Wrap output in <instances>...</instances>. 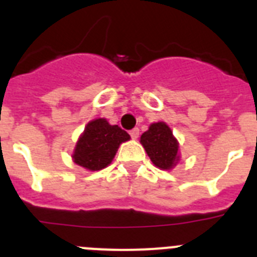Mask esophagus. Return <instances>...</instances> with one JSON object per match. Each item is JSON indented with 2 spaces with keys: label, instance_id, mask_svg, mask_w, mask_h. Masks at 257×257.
Segmentation results:
<instances>
[{
  "label": "esophagus",
  "instance_id": "esophagus-1",
  "mask_svg": "<svg viewBox=\"0 0 257 257\" xmlns=\"http://www.w3.org/2000/svg\"><path fill=\"white\" fill-rule=\"evenodd\" d=\"M130 135L133 139H138V138H139V128H138V127L133 128V130L130 131Z\"/></svg>",
  "mask_w": 257,
  "mask_h": 257
}]
</instances>
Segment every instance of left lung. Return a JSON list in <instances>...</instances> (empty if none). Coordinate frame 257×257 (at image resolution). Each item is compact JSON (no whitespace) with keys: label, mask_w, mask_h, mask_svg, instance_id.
<instances>
[{"label":"left lung","mask_w":257,"mask_h":257,"mask_svg":"<svg viewBox=\"0 0 257 257\" xmlns=\"http://www.w3.org/2000/svg\"><path fill=\"white\" fill-rule=\"evenodd\" d=\"M140 143L158 169L171 170L179 162V143L165 122L152 123L142 135Z\"/></svg>","instance_id":"1"}]
</instances>
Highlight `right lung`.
I'll return each instance as SVG.
<instances>
[{
	"instance_id": "obj_1",
	"label": "right lung",
	"mask_w": 257,
	"mask_h": 257,
	"mask_svg": "<svg viewBox=\"0 0 257 257\" xmlns=\"http://www.w3.org/2000/svg\"><path fill=\"white\" fill-rule=\"evenodd\" d=\"M127 140H130V135L121 127L109 124L105 118H97L85 127L72 158L86 170L99 171L112 162L119 144Z\"/></svg>"
}]
</instances>
